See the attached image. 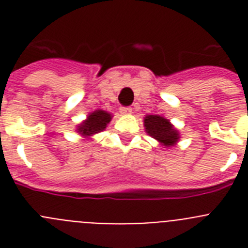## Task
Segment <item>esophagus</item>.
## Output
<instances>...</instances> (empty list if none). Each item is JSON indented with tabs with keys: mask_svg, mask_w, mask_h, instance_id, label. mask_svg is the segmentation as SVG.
Returning <instances> with one entry per match:
<instances>
[{
	"mask_svg": "<svg viewBox=\"0 0 248 248\" xmlns=\"http://www.w3.org/2000/svg\"><path fill=\"white\" fill-rule=\"evenodd\" d=\"M119 111H120V114H122V115H129V114H131L133 109H131L130 107H122Z\"/></svg>",
	"mask_w": 248,
	"mask_h": 248,
	"instance_id": "1",
	"label": "esophagus"
}]
</instances>
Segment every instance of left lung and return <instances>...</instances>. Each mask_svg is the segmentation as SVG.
Here are the masks:
<instances>
[{
    "label": "left lung",
    "mask_w": 248,
    "mask_h": 248,
    "mask_svg": "<svg viewBox=\"0 0 248 248\" xmlns=\"http://www.w3.org/2000/svg\"><path fill=\"white\" fill-rule=\"evenodd\" d=\"M144 126L148 135L154 138L164 148H172L180 140V133L170 120L160 115H145Z\"/></svg>",
    "instance_id": "1"
}]
</instances>
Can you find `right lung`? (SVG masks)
Returning <instances> with one entry per match:
<instances>
[{"label": "right lung", "mask_w": 248, "mask_h": 248, "mask_svg": "<svg viewBox=\"0 0 248 248\" xmlns=\"http://www.w3.org/2000/svg\"><path fill=\"white\" fill-rule=\"evenodd\" d=\"M111 118H113L111 113L97 109V110L89 113L87 115V119L77 125V133L82 135L84 139H92L93 135L107 129Z\"/></svg>", "instance_id": "obj_1"}]
</instances>
